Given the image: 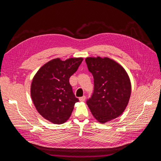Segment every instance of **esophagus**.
Returning <instances> with one entry per match:
<instances>
[{"mask_svg": "<svg viewBox=\"0 0 161 161\" xmlns=\"http://www.w3.org/2000/svg\"><path fill=\"white\" fill-rule=\"evenodd\" d=\"M85 99H86V97H85V96H82V97H80V98H79V101H85Z\"/></svg>", "mask_w": 161, "mask_h": 161, "instance_id": "1", "label": "esophagus"}]
</instances>
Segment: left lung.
Returning a JSON list of instances; mask_svg holds the SVG:
<instances>
[{
  "label": "left lung",
  "instance_id": "left-lung-1",
  "mask_svg": "<svg viewBox=\"0 0 161 161\" xmlns=\"http://www.w3.org/2000/svg\"><path fill=\"white\" fill-rule=\"evenodd\" d=\"M94 78V91L86 104L94 118L101 124L123 113L131 95V82L125 69L114 60L99 56L85 59Z\"/></svg>",
  "mask_w": 161,
  "mask_h": 161
}]
</instances>
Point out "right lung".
Instances as JSON below:
<instances>
[{"label":"right lung","instance_id":"1","mask_svg":"<svg viewBox=\"0 0 161 161\" xmlns=\"http://www.w3.org/2000/svg\"><path fill=\"white\" fill-rule=\"evenodd\" d=\"M82 60V58H70L64 61L53 59L42 66L33 77L31 85L33 104L38 113L53 124L66 122L79 101L69 79Z\"/></svg>","mask_w":161,"mask_h":161}]
</instances>
